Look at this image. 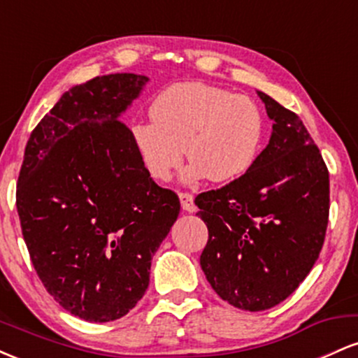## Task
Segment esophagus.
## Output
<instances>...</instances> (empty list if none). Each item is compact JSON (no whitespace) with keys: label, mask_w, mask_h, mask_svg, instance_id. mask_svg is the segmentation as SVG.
I'll list each match as a JSON object with an SVG mask.
<instances>
[{"label":"esophagus","mask_w":358,"mask_h":358,"mask_svg":"<svg viewBox=\"0 0 358 358\" xmlns=\"http://www.w3.org/2000/svg\"><path fill=\"white\" fill-rule=\"evenodd\" d=\"M178 196H180V202H182V208H183L185 212H190L192 213V212L196 210L195 203H193V195H192V193L180 192Z\"/></svg>","instance_id":"obj_1"}]
</instances>
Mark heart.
<instances>
[{
	"label": "heart",
	"mask_w": 358,
	"mask_h": 358,
	"mask_svg": "<svg viewBox=\"0 0 358 358\" xmlns=\"http://www.w3.org/2000/svg\"><path fill=\"white\" fill-rule=\"evenodd\" d=\"M150 117L151 122H131L129 138L156 182L171 178L185 150L192 162L188 180L241 178L256 162L264 134L256 102L205 82H180L162 90L151 102Z\"/></svg>",
	"instance_id": "b5f03b06"
}]
</instances>
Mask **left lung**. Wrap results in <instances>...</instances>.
<instances>
[{"mask_svg":"<svg viewBox=\"0 0 358 358\" xmlns=\"http://www.w3.org/2000/svg\"><path fill=\"white\" fill-rule=\"evenodd\" d=\"M273 119L269 145L248 173L195 199L208 229L200 266L229 305L262 311L279 305L322 252L330 175L301 119L257 92Z\"/></svg>","mask_w":358,"mask_h":358,"instance_id":"obj_1","label":"left lung"}]
</instances>
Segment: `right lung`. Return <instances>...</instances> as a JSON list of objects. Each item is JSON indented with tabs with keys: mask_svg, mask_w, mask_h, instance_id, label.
<instances>
[{
	"mask_svg": "<svg viewBox=\"0 0 358 358\" xmlns=\"http://www.w3.org/2000/svg\"><path fill=\"white\" fill-rule=\"evenodd\" d=\"M146 82L109 73L76 85L24 148L16 208L31 264L53 299L85 322L136 306L178 219V195L146 173L117 119Z\"/></svg>",
	"mask_w": 358,
	"mask_h": 358,
	"instance_id": "obj_1",
	"label": "right lung"
}]
</instances>
